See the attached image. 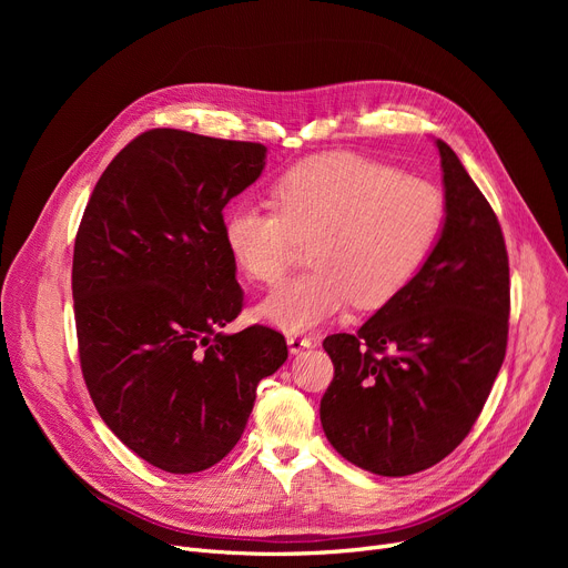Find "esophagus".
<instances>
[{
    "mask_svg": "<svg viewBox=\"0 0 568 568\" xmlns=\"http://www.w3.org/2000/svg\"><path fill=\"white\" fill-rule=\"evenodd\" d=\"M287 347H290V354H300V352H304V349H308V347H313V338H308V336H287Z\"/></svg>",
    "mask_w": 568,
    "mask_h": 568,
    "instance_id": "34e87169",
    "label": "esophagus"
}]
</instances>
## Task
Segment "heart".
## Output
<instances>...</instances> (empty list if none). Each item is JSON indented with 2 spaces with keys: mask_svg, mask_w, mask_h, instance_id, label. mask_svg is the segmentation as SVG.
Listing matches in <instances>:
<instances>
[{
  "mask_svg": "<svg viewBox=\"0 0 568 568\" xmlns=\"http://www.w3.org/2000/svg\"><path fill=\"white\" fill-rule=\"evenodd\" d=\"M274 207L234 204L225 246L242 272L276 283L294 242H308V272L278 285L255 317L290 334L311 332L352 302L377 308L422 272L444 225V195L426 179L356 154H326L287 170Z\"/></svg>",
  "mask_w": 568,
  "mask_h": 568,
  "instance_id": "b5f03b06",
  "label": "heart"
}]
</instances>
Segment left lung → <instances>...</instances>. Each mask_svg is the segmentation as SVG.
<instances>
[{
    "instance_id": "left-lung-1",
    "label": "left lung",
    "mask_w": 568,
    "mask_h": 568,
    "mask_svg": "<svg viewBox=\"0 0 568 568\" xmlns=\"http://www.w3.org/2000/svg\"><path fill=\"white\" fill-rule=\"evenodd\" d=\"M444 225L412 283L356 334L324 338L334 382L322 396L326 439L379 476L433 467L467 437L509 336V255L493 206L454 149L435 140Z\"/></svg>"
}]
</instances>
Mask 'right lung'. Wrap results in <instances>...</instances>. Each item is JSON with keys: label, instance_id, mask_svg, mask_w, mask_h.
I'll return each instance as SVG.
<instances>
[{"label": "right lung", "instance_id": "1", "mask_svg": "<svg viewBox=\"0 0 568 568\" xmlns=\"http://www.w3.org/2000/svg\"><path fill=\"white\" fill-rule=\"evenodd\" d=\"M266 146L176 129L138 135L101 174L73 248L80 366L105 426L142 460L193 474L242 437L283 334L221 326L244 292L223 239L225 204Z\"/></svg>", "mask_w": 568, "mask_h": 568}]
</instances>
